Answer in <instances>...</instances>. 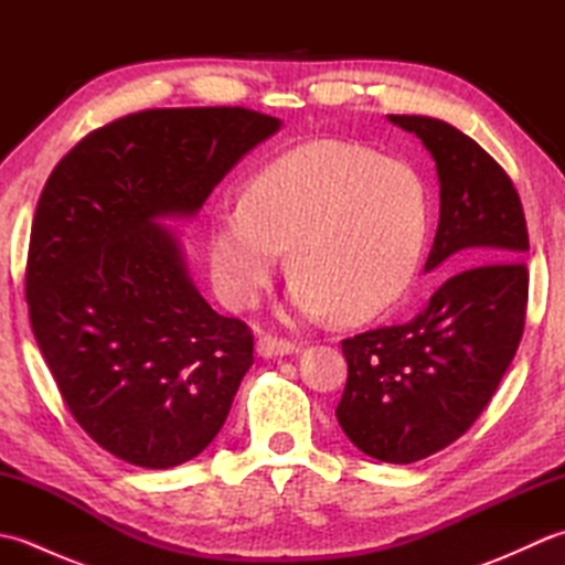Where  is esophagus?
<instances>
[{"instance_id": "1", "label": "esophagus", "mask_w": 565, "mask_h": 565, "mask_svg": "<svg viewBox=\"0 0 565 565\" xmlns=\"http://www.w3.org/2000/svg\"><path fill=\"white\" fill-rule=\"evenodd\" d=\"M294 352H298L296 342L271 338V334H259V340H257V354L259 356L271 359V356H286V354H294Z\"/></svg>"}]
</instances>
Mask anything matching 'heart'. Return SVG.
I'll return each mask as SVG.
<instances>
[{
  "label": "heart",
  "mask_w": 565,
  "mask_h": 565,
  "mask_svg": "<svg viewBox=\"0 0 565 565\" xmlns=\"http://www.w3.org/2000/svg\"><path fill=\"white\" fill-rule=\"evenodd\" d=\"M427 231V186L411 164L316 140L264 167L243 201L215 206L213 284L231 308L255 306L289 249L298 316L364 322L411 289Z\"/></svg>",
  "instance_id": "obj_1"
}]
</instances>
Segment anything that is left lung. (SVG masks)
<instances>
[{
    "mask_svg": "<svg viewBox=\"0 0 565 565\" xmlns=\"http://www.w3.org/2000/svg\"><path fill=\"white\" fill-rule=\"evenodd\" d=\"M415 134L439 179V225L425 271L468 264L405 326L342 342L350 366L338 423L359 451L386 463L425 459L476 423L518 352L530 249L524 211L505 170L459 128L388 116Z\"/></svg>",
    "mask_w": 565,
    "mask_h": 565,
    "instance_id": "obj_1",
    "label": "left lung"
}]
</instances>
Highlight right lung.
<instances>
[{
  "instance_id": "1",
  "label": "right lung",
  "mask_w": 565,
  "mask_h": 565,
  "mask_svg": "<svg viewBox=\"0 0 565 565\" xmlns=\"http://www.w3.org/2000/svg\"><path fill=\"white\" fill-rule=\"evenodd\" d=\"M281 128L239 106L150 109L94 130L47 177L31 227V328L72 417L118 459L172 468L218 435L252 332L218 316L164 221L194 218Z\"/></svg>"
}]
</instances>
